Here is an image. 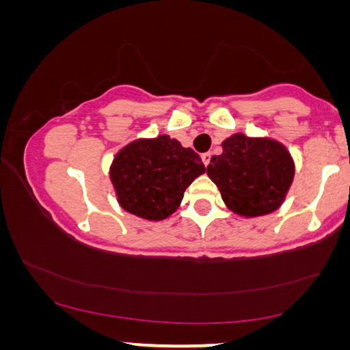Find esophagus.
I'll list each match as a JSON object with an SVG mask.
<instances>
[{
	"label": "esophagus",
	"instance_id": "esophagus-1",
	"mask_svg": "<svg viewBox=\"0 0 350 350\" xmlns=\"http://www.w3.org/2000/svg\"><path fill=\"white\" fill-rule=\"evenodd\" d=\"M201 160H203L204 166H208L209 161H211V154H209V152H204V154H201Z\"/></svg>",
	"mask_w": 350,
	"mask_h": 350
}]
</instances>
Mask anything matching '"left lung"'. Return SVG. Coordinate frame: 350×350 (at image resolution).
Listing matches in <instances>:
<instances>
[{"label": "left lung", "mask_w": 350, "mask_h": 350, "mask_svg": "<svg viewBox=\"0 0 350 350\" xmlns=\"http://www.w3.org/2000/svg\"><path fill=\"white\" fill-rule=\"evenodd\" d=\"M222 147V154L211 159L206 171L219 187L226 208L243 217L278 209L295 176L293 159L285 146L271 137L236 133Z\"/></svg>", "instance_id": "obj_1"}]
</instances>
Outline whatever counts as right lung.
I'll use <instances>...</instances> for the list:
<instances>
[{
	"label": "right lung",
	"mask_w": 350,
	"mask_h": 350,
	"mask_svg": "<svg viewBox=\"0 0 350 350\" xmlns=\"http://www.w3.org/2000/svg\"><path fill=\"white\" fill-rule=\"evenodd\" d=\"M203 173L200 155L168 135L130 142L117 152L109 170L119 204L146 220L170 217L187 187Z\"/></svg>",
	"instance_id": "1"
}]
</instances>
